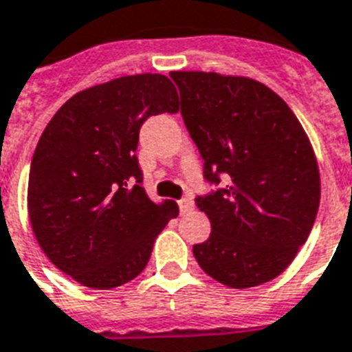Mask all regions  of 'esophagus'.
<instances>
[{
  "label": "esophagus",
  "instance_id": "obj_1",
  "mask_svg": "<svg viewBox=\"0 0 352 352\" xmlns=\"http://www.w3.org/2000/svg\"><path fill=\"white\" fill-rule=\"evenodd\" d=\"M179 208H181V212L184 214V212L192 210L194 208V203H192V199H188V197H184V199L179 201Z\"/></svg>",
  "mask_w": 352,
  "mask_h": 352
}]
</instances>
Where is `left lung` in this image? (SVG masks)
<instances>
[{"label":"left lung","instance_id":"left-lung-1","mask_svg":"<svg viewBox=\"0 0 352 352\" xmlns=\"http://www.w3.org/2000/svg\"><path fill=\"white\" fill-rule=\"evenodd\" d=\"M181 114L205 160L203 175L225 188L195 203L210 219L194 245L201 270L243 289L270 283L292 264L316 221L318 160L305 129L272 88L236 75L171 72Z\"/></svg>","mask_w":352,"mask_h":352}]
</instances>
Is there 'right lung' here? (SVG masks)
Masks as SVG:
<instances>
[{
	"label": "right lung",
	"instance_id": "obj_1",
	"mask_svg": "<svg viewBox=\"0 0 352 352\" xmlns=\"http://www.w3.org/2000/svg\"><path fill=\"white\" fill-rule=\"evenodd\" d=\"M177 111L166 75H125L75 94L40 136L27 188L31 227L45 256L82 286L111 289L140 275L179 216L175 201L147 197L136 158L142 123Z\"/></svg>",
	"mask_w": 352,
	"mask_h": 352
}]
</instances>
